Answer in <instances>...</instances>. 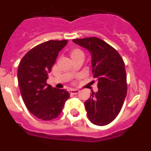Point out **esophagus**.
<instances>
[{
  "instance_id": "obj_1",
  "label": "esophagus",
  "mask_w": 151,
  "mask_h": 151,
  "mask_svg": "<svg viewBox=\"0 0 151 151\" xmlns=\"http://www.w3.org/2000/svg\"><path fill=\"white\" fill-rule=\"evenodd\" d=\"M78 92H79V91L78 90V89H69V93L70 94H78Z\"/></svg>"
}]
</instances>
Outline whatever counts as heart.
Returning a JSON list of instances; mask_svg holds the SVG:
<instances>
[{"instance_id":"obj_1","label":"heart","mask_w":151,"mask_h":151,"mask_svg":"<svg viewBox=\"0 0 151 151\" xmlns=\"http://www.w3.org/2000/svg\"><path fill=\"white\" fill-rule=\"evenodd\" d=\"M70 55L71 57H74V56H78V55H84L82 50H81L80 49H74V50H72L70 52Z\"/></svg>"}]
</instances>
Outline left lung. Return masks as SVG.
I'll list each match as a JSON object with an SVG mask.
<instances>
[{
    "label": "left lung",
    "instance_id": "left-lung-1",
    "mask_svg": "<svg viewBox=\"0 0 151 151\" xmlns=\"http://www.w3.org/2000/svg\"><path fill=\"white\" fill-rule=\"evenodd\" d=\"M73 41L90 51L93 77L97 80L98 91H92L85 103L88 117L94 125H108L119 113L127 94L123 59L101 38L90 37Z\"/></svg>",
    "mask_w": 151,
    "mask_h": 151
}]
</instances>
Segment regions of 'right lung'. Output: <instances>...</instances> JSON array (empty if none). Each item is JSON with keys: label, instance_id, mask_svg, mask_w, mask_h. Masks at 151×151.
<instances>
[{"label": "right lung", "instance_id": "add662e5", "mask_svg": "<svg viewBox=\"0 0 151 151\" xmlns=\"http://www.w3.org/2000/svg\"><path fill=\"white\" fill-rule=\"evenodd\" d=\"M68 40L45 41L25 54L18 66V84L24 104L30 113L41 120L59 116L69 97L65 89L47 83L58 53Z\"/></svg>", "mask_w": 151, "mask_h": 151}]
</instances>
